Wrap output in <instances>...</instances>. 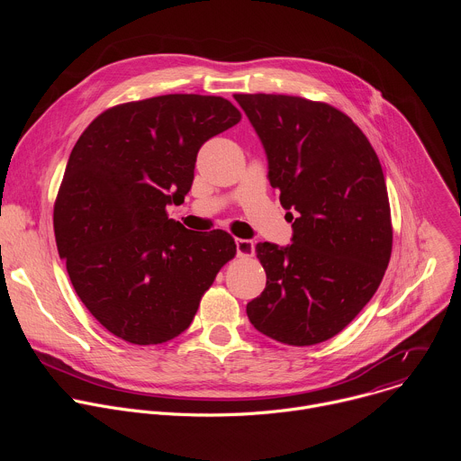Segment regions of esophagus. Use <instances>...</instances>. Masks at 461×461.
Instances as JSON below:
<instances>
[{
  "label": "esophagus",
  "mask_w": 461,
  "mask_h": 461,
  "mask_svg": "<svg viewBox=\"0 0 461 461\" xmlns=\"http://www.w3.org/2000/svg\"><path fill=\"white\" fill-rule=\"evenodd\" d=\"M235 244H237V255H239V257H246V258H248V257H253L255 246H253L251 240H248V239H237Z\"/></svg>",
  "instance_id": "obj_1"
}]
</instances>
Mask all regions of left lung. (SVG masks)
Listing matches in <instances>:
<instances>
[{"label": "left lung", "instance_id": "obj_1", "mask_svg": "<svg viewBox=\"0 0 461 461\" xmlns=\"http://www.w3.org/2000/svg\"><path fill=\"white\" fill-rule=\"evenodd\" d=\"M233 98L267 149L283 208L299 213L294 244H257L267 288L246 313L279 343L328 341L372 299L390 260L392 219L379 158L352 118L330 104L265 93Z\"/></svg>", "mask_w": 461, "mask_h": 461}]
</instances>
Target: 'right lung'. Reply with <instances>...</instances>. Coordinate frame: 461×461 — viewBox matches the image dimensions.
<instances>
[{"label":"right lung","mask_w":461,"mask_h":461,"mask_svg":"<svg viewBox=\"0 0 461 461\" xmlns=\"http://www.w3.org/2000/svg\"><path fill=\"white\" fill-rule=\"evenodd\" d=\"M222 96L162 95L98 114L75 144L54 201V235L75 292L113 336L160 345L191 324L237 253L224 230L169 219L201 146L240 122Z\"/></svg>","instance_id":"obj_1"}]
</instances>
